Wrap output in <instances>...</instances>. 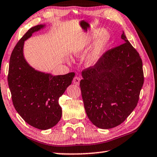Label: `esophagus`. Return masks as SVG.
Listing matches in <instances>:
<instances>
[{"label":"esophagus","mask_w":157,"mask_h":157,"mask_svg":"<svg viewBox=\"0 0 157 157\" xmlns=\"http://www.w3.org/2000/svg\"><path fill=\"white\" fill-rule=\"evenodd\" d=\"M80 78H79V77H75L73 79V83L75 84L77 86H78L79 84V82H80Z\"/></svg>","instance_id":"esophagus-1"}]
</instances>
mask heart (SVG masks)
I'll list each match as a JSON object with an SVG mask.
<instances>
[{"label": "heart", "instance_id": "heart-1", "mask_svg": "<svg viewBox=\"0 0 157 157\" xmlns=\"http://www.w3.org/2000/svg\"><path fill=\"white\" fill-rule=\"evenodd\" d=\"M102 32L103 30L101 29L94 30L92 32L90 36L85 41V44H89L96 38L100 34H101L100 36H100H98L97 40L95 41L92 50L86 58V64L88 66H94L98 62L105 48L108 44L109 41V34L107 33H102ZM75 52L76 55H79L80 54V50L79 49H77L75 50Z\"/></svg>", "mask_w": 157, "mask_h": 157}]
</instances>
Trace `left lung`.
<instances>
[{
    "label": "left lung",
    "mask_w": 157,
    "mask_h": 157,
    "mask_svg": "<svg viewBox=\"0 0 157 157\" xmlns=\"http://www.w3.org/2000/svg\"><path fill=\"white\" fill-rule=\"evenodd\" d=\"M106 51L94 66L82 72V99L87 116L101 129H111L126 120L139 102L144 82L143 62L127 40Z\"/></svg>",
    "instance_id": "8db88e82"
}]
</instances>
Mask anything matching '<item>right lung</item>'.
Masks as SVG:
<instances>
[{"label": "right lung", "mask_w": 157, "mask_h": 157, "mask_svg": "<svg viewBox=\"0 0 157 157\" xmlns=\"http://www.w3.org/2000/svg\"><path fill=\"white\" fill-rule=\"evenodd\" d=\"M44 27L34 26L18 41L10 57L7 76L15 109L26 123L41 130L51 128L60 121L62 111L59 98L75 76L73 72L55 76L40 72L25 61L24 41Z\"/></svg>", "instance_id": "right-lung-1"}]
</instances>
